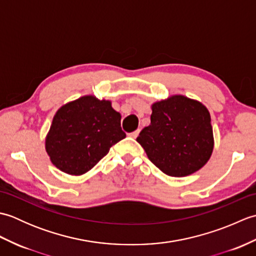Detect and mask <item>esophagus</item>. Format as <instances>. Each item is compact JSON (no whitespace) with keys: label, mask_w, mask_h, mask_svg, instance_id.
I'll return each mask as SVG.
<instances>
[{"label":"esophagus","mask_w":256,"mask_h":256,"mask_svg":"<svg viewBox=\"0 0 256 256\" xmlns=\"http://www.w3.org/2000/svg\"><path fill=\"white\" fill-rule=\"evenodd\" d=\"M138 134H140V130H136V131H134L132 133H128V136H131L133 138H136L138 136Z\"/></svg>","instance_id":"esophagus-1"}]
</instances>
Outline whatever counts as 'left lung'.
Wrapping results in <instances>:
<instances>
[{
	"label": "left lung",
	"instance_id": "left-lung-1",
	"mask_svg": "<svg viewBox=\"0 0 256 256\" xmlns=\"http://www.w3.org/2000/svg\"><path fill=\"white\" fill-rule=\"evenodd\" d=\"M150 124L136 138L153 164L172 177L199 170L214 150L210 113L200 102L174 96L152 106Z\"/></svg>",
	"mask_w": 256,
	"mask_h": 256
}]
</instances>
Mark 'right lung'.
<instances>
[{
	"mask_svg": "<svg viewBox=\"0 0 256 256\" xmlns=\"http://www.w3.org/2000/svg\"><path fill=\"white\" fill-rule=\"evenodd\" d=\"M125 136L121 114L111 102L86 96L57 111L46 138V152L62 172L82 175Z\"/></svg>",
	"mask_w": 256,
	"mask_h": 256,
	"instance_id": "1",
	"label": "right lung"
}]
</instances>
